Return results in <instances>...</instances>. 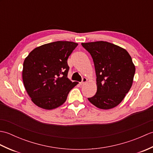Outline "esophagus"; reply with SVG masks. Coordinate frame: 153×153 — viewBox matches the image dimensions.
<instances>
[{
  "mask_svg": "<svg viewBox=\"0 0 153 153\" xmlns=\"http://www.w3.org/2000/svg\"><path fill=\"white\" fill-rule=\"evenodd\" d=\"M87 82V79L86 78V77H83V78L82 79V82H80L79 83H80V85H83V84L86 83Z\"/></svg>",
  "mask_w": 153,
  "mask_h": 153,
  "instance_id": "esophagus-1",
  "label": "esophagus"
}]
</instances>
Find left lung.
Instances as JSON below:
<instances>
[{
  "label": "left lung",
  "mask_w": 153,
  "mask_h": 153,
  "mask_svg": "<svg viewBox=\"0 0 153 153\" xmlns=\"http://www.w3.org/2000/svg\"><path fill=\"white\" fill-rule=\"evenodd\" d=\"M91 55L97 76V93L88 100L100 109L114 108L131 89L135 67L124 48L106 41L82 43Z\"/></svg>",
  "instance_id": "8db88e82"
}]
</instances>
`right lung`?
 Masks as SVG:
<instances>
[{"mask_svg": "<svg viewBox=\"0 0 153 153\" xmlns=\"http://www.w3.org/2000/svg\"><path fill=\"white\" fill-rule=\"evenodd\" d=\"M71 41H55L34 48L25 58L23 82L35 105L41 108H58L66 100L77 82L68 78V58L77 46Z\"/></svg>", "mask_w": 153, "mask_h": 153, "instance_id": "add662e5", "label": "right lung"}]
</instances>
